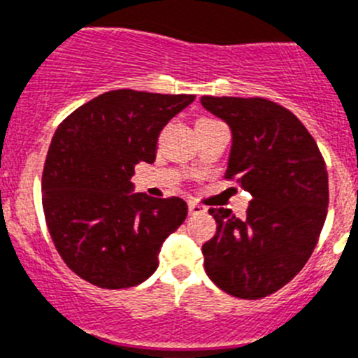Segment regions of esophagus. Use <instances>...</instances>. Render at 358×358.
Segmentation results:
<instances>
[{"label":"esophagus","instance_id":"34e87169","mask_svg":"<svg viewBox=\"0 0 358 358\" xmlns=\"http://www.w3.org/2000/svg\"><path fill=\"white\" fill-rule=\"evenodd\" d=\"M205 212H207V207H203V205H199L196 201H189V214L191 215L205 214Z\"/></svg>","mask_w":358,"mask_h":358}]
</instances>
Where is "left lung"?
Listing matches in <instances>:
<instances>
[{
	"instance_id": "left-lung-1",
	"label": "left lung",
	"mask_w": 358,
	"mask_h": 358,
	"mask_svg": "<svg viewBox=\"0 0 358 358\" xmlns=\"http://www.w3.org/2000/svg\"><path fill=\"white\" fill-rule=\"evenodd\" d=\"M203 108L230 127L227 178L251 194L246 217L210 208L217 228L203 244L208 278L237 298L273 294L314 251L328 208L320 148L287 108L264 98L201 96Z\"/></svg>"
}]
</instances>
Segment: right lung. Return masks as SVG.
<instances>
[{"mask_svg": "<svg viewBox=\"0 0 358 358\" xmlns=\"http://www.w3.org/2000/svg\"><path fill=\"white\" fill-rule=\"evenodd\" d=\"M192 94L105 92L76 108L51 139L43 207L71 271L103 289L139 285L159 267L164 241L185 221L182 198L134 192L135 166L153 164L157 141Z\"/></svg>", "mask_w": 358, "mask_h": 358, "instance_id": "1", "label": "right lung"}]
</instances>
